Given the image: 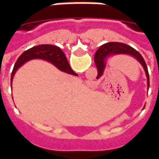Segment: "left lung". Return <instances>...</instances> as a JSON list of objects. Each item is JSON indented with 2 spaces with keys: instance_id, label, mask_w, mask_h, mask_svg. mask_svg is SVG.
Masks as SVG:
<instances>
[{
  "instance_id": "obj_1",
  "label": "left lung",
  "mask_w": 159,
  "mask_h": 159,
  "mask_svg": "<svg viewBox=\"0 0 159 159\" xmlns=\"http://www.w3.org/2000/svg\"><path fill=\"white\" fill-rule=\"evenodd\" d=\"M117 55L130 56L141 64L146 73L147 80V88L149 89L150 79H149L148 69H147V66L146 64L145 60L142 57V55L130 46L127 45L126 43H119V42H110V43H104V44L101 45L96 51L95 55V62L96 64L97 70H98L97 78L101 76L104 72L108 59L114 56H117Z\"/></svg>"
}]
</instances>
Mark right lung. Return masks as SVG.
I'll return each instance as SVG.
<instances>
[{
	"instance_id": "right-lung-1",
	"label": "right lung",
	"mask_w": 159,
	"mask_h": 159,
	"mask_svg": "<svg viewBox=\"0 0 159 159\" xmlns=\"http://www.w3.org/2000/svg\"><path fill=\"white\" fill-rule=\"evenodd\" d=\"M36 59L46 60L48 62L53 64L55 67H57L60 71L71 74V75H76V76L78 75L76 73L72 71L67 62L65 55L60 48L57 46L50 45V44H41V45H38L28 49L27 51L24 52L20 56L14 65L12 75H11V88H12L13 77L16 71L19 69V67H21L23 64L29 60H36Z\"/></svg>"
}]
</instances>
